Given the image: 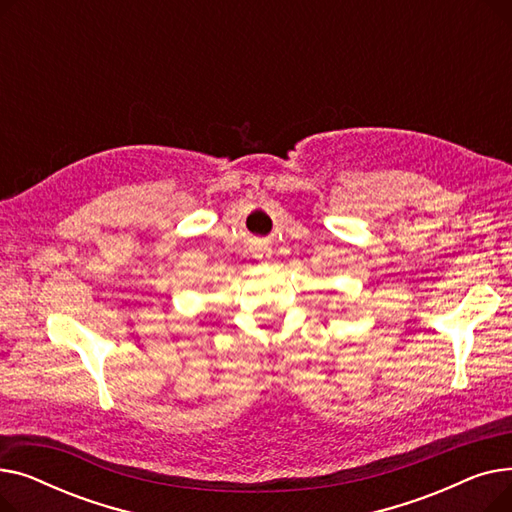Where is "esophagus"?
<instances>
[{
	"instance_id": "obj_1",
	"label": "esophagus",
	"mask_w": 512,
	"mask_h": 512,
	"mask_svg": "<svg viewBox=\"0 0 512 512\" xmlns=\"http://www.w3.org/2000/svg\"><path fill=\"white\" fill-rule=\"evenodd\" d=\"M270 255H272V251L267 249L265 245H257V247H255V257H257V259L267 261V259H270Z\"/></svg>"
}]
</instances>
